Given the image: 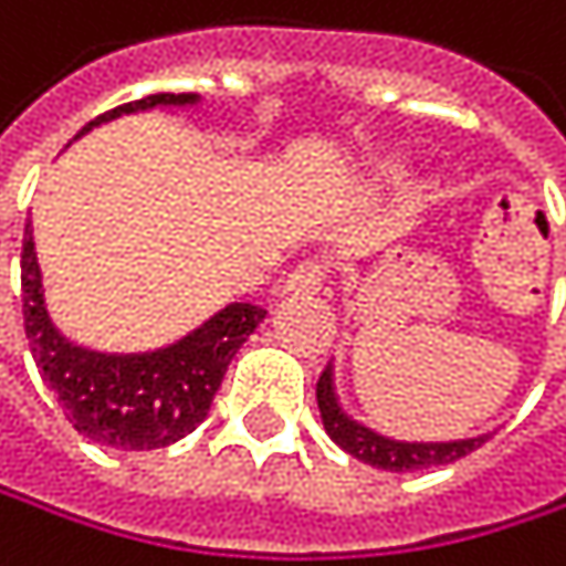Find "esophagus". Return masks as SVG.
<instances>
[{"instance_id":"34e87169","label":"esophagus","mask_w":566,"mask_h":566,"mask_svg":"<svg viewBox=\"0 0 566 566\" xmlns=\"http://www.w3.org/2000/svg\"><path fill=\"white\" fill-rule=\"evenodd\" d=\"M325 274H328L325 261H318V258L302 261V264L285 277V285H281V292H285V295H318L322 285H325Z\"/></svg>"}]
</instances>
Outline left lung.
I'll return each instance as SVG.
<instances>
[{
  "label": "left lung",
  "mask_w": 566,
  "mask_h": 566,
  "mask_svg": "<svg viewBox=\"0 0 566 566\" xmlns=\"http://www.w3.org/2000/svg\"><path fill=\"white\" fill-rule=\"evenodd\" d=\"M315 395H318V411H322L328 438L342 451H348L352 458H358V461H365L371 468H381V471H424V468L451 464V461H461L464 454L478 451L488 441V434L468 438V441H448V444H405V441L381 438V434H375L371 428L352 421L342 411L338 395H335V371H332V365L322 371Z\"/></svg>",
  "instance_id": "left-lung-1"
}]
</instances>
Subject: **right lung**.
Returning a JSON list of instances; mask_svg holds the SVG:
<instances>
[{
	"mask_svg": "<svg viewBox=\"0 0 566 566\" xmlns=\"http://www.w3.org/2000/svg\"><path fill=\"white\" fill-rule=\"evenodd\" d=\"M195 95H145L125 102L92 125L118 118L122 112H142L155 105H188ZM268 312L258 305L234 302L208 318L201 328L181 342L148 352V355H98L69 345L49 322L42 302V274L35 261L32 228L22 234V322L32 358L42 381L59 398L69 424L95 444L122 451H155L191 434L214 401L221 378L248 342V335L264 322Z\"/></svg>",
	"mask_w": 566,
	"mask_h": 566,
	"instance_id": "obj_1",
	"label": "right lung"
}]
</instances>
